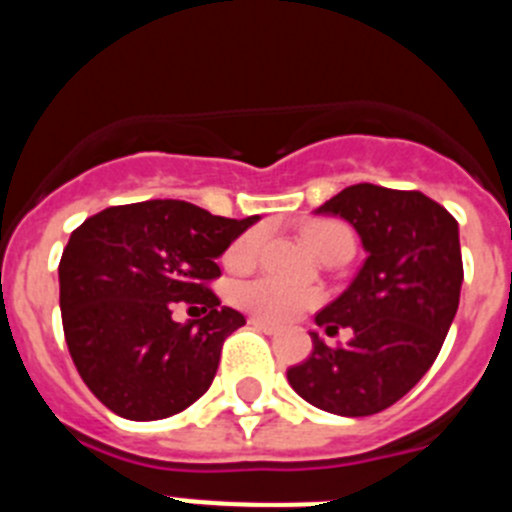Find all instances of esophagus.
Masks as SVG:
<instances>
[{
  "instance_id": "esophagus-1",
  "label": "esophagus",
  "mask_w": 512,
  "mask_h": 512,
  "mask_svg": "<svg viewBox=\"0 0 512 512\" xmlns=\"http://www.w3.org/2000/svg\"><path fill=\"white\" fill-rule=\"evenodd\" d=\"M248 323L253 325V328H259V330H264V333H277L279 330V325L277 323H269V320H264V318H259V315H253V318H248Z\"/></svg>"
}]
</instances>
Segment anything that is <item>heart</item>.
Listing matches in <instances>:
<instances>
[{
  "label": "heart",
  "instance_id": "obj_1",
  "mask_svg": "<svg viewBox=\"0 0 512 512\" xmlns=\"http://www.w3.org/2000/svg\"><path fill=\"white\" fill-rule=\"evenodd\" d=\"M302 238L320 256L330 243L341 241V238L351 241V233L341 223H333V220H315V223H307L302 228ZM261 243H264V230L261 228H251L243 235H238L233 246L225 251V266H230V269H248V266H253V261H256L261 251ZM233 300L235 305L246 307V310H251L259 318L282 323V320L295 318L297 312L318 305L320 292L312 287H300V284H289L274 277H256L235 284Z\"/></svg>",
  "mask_w": 512,
  "mask_h": 512
}]
</instances>
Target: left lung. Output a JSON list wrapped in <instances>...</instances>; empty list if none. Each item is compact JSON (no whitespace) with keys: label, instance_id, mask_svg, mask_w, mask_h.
<instances>
[{"label":"left lung","instance_id":"obj_1","mask_svg":"<svg viewBox=\"0 0 512 512\" xmlns=\"http://www.w3.org/2000/svg\"><path fill=\"white\" fill-rule=\"evenodd\" d=\"M359 233L366 261L341 297L315 315L325 333L351 328L346 346L312 336V354L287 369L292 390L343 418L374 415L431 369L459 307V223L423 192L354 184L320 205Z\"/></svg>","mask_w":512,"mask_h":512}]
</instances>
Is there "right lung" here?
<instances>
[{"label":"right lung","instance_id":"add662e5","mask_svg":"<svg viewBox=\"0 0 512 512\" xmlns=\"http://www.w3.org/2000/svg\"><path fill=\"white\" fill-rule=\"evenodd\" d=\"M182 200L107 207L71 233L58 264L69 354L104 408L128 420L182 413L210 390L225 338L246 325L207 284L217 256L251 228ZM176 301L202 306L182 326Z\"/></svg>","mask_w":512,"mask_h":512}]
</instances>
